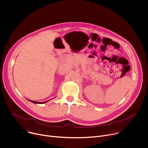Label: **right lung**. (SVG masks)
Returning <instances> with one entry per match:
<instances>
[{"label":"right lung","instance_id":"obj_1","mask_svg":"<svg viewBox=\"0 0 148 148\" xmlns=\"http://www.w3.org/2000/svg\"><path fill=\"white\" fill-rule=\"evenodd\" d=\"M33 103H46V102H47L48 101H45V102H37V101H31V100H29Z\"/></svg>","mask_w":148,"mask_h":148}]
</instances>
